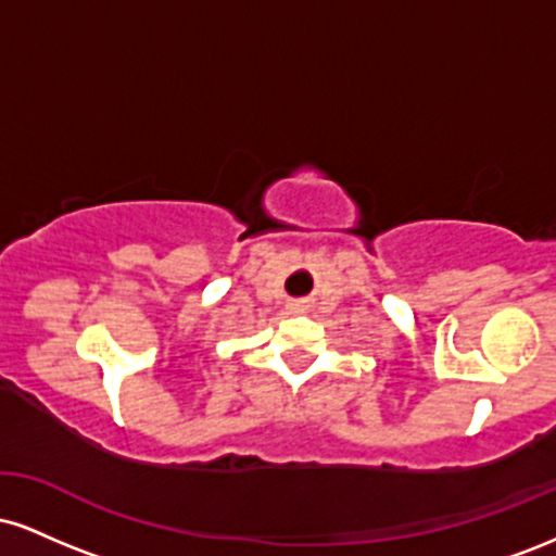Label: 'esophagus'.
<instances>
[{
	"label": "esophagus",
	"instance_id": "esophagus-1",
	"mask_svg": "<svg viewBox=\"0 0 556 556\" xmlns=\"http://www.w3.org/2000/svg\"><path fill=\"white\" fill-rule=\"evenodd\" d=\"M290 311H292V314H300V311H305V305L303 303H292Z\"/></svg>",
	"mask_w": 556,
	"mask_h": 556
}]
</instances>
